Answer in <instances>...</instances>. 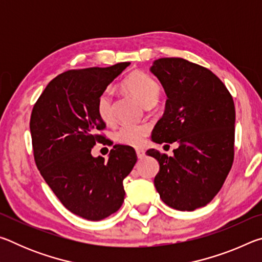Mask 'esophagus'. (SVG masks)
Returning a JSON list of instances; mask_svg holds the SVG:
<instances>
[{
  "mask_svg": "<svg viewBox=\"0 0 262 262\" xmlns=\"http://www.w3.org/2000/svg\"><path fill=\"white\" fill-rule=\"evenodd\" d=\"M136 155H137V158H143L144 157V155H145V151L143 149H136Z\"/></svg>",
  "mask_w": 262,
  "mask_h": 262,
  "instance_id": "obj_1",
  "label": "esophagus"
}]
</instances>
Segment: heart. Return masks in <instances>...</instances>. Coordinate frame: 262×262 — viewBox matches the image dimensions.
<instances>
[{
	"label": "heart",
	"instance_id": "1",
	"mask_svg": "<svg viewBox=\"0 0 262 262\" xmlns=\"http://www.w3.org/2000/svg\"><path fill=\"white\" fill-rule=\"evenodd\" d=\"M123 84L127 91L144 106L154 105L161 94L159 83L144 73L129 75ZM97 113L105 123L113 121V94L110 88L105 89L97 99ZM149 130L148 123H122L113 132V139L120 144L140 147L144 143Z\"/></svg>",
	"mask_w": 262,
	"mask_h": 262
}]
</instances>
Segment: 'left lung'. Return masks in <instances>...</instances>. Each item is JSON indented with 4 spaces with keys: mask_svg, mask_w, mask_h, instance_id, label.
<instances>
[{
    "mask_svg": "<svg viewBox=\"0 0 262 262\" xmlns=\"http://www.w3.org/2000/svg\"><path fill=\"white\" fill-rule=\"evenodd\" d=\"M167 96L151 139L178 142L173 156L149 149L159 163L154 184L162 201L181 211L208 205L220 192L234 156L236 111L223 82L202 66L162 57L150 68Z\"/></svg>",
    "mask_w": 262,
    "mask_h": 262,
    "instance_id": "obj_1",
    "label": "left lung"
}]
</instances>
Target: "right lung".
Instances as JSON below:
<instances>
[{
	"label": "right lung",
	"mask_w": 262,
	"mask_h": 262,
	"mask_svg": "<svg viewBox=\"0 0 262 262\" xmlns=\"http://www.w3.org/2000/svg\"><path fill=\"white\" fill-rule=\"evenodd\" d=\"M130 63L68 70L48 83L31 113L30 130L38 170L69 211L100 221L125 199L122 181L137 161L129 145L115 144L108 161L91 149L105 137L97 99Z\"/></svg>",
	"instance_id": "add662e5"
}]
</instances>
